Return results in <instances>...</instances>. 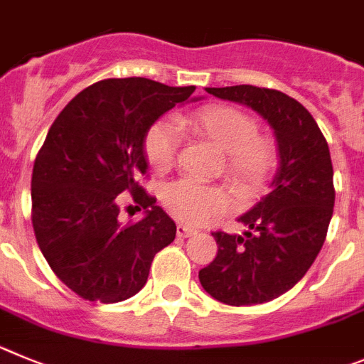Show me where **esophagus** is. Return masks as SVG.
<instances>
[{
    "instance_id": "esophagus-1",
    "label": "esophagus",
    "mask_w": 364,
    "mask_h": 364,
    "mask_svg": "<svg viewBox=\"0 0 364 364\" xmlns=\"http://www.w3.org/2000/svg\"><path fill=\"white\" fill-rule=\"evenodd\" d=\"M176 232H178V237H190V235L196 234V228L186 227V225H181V223H179L178 228H176Z\"/></svg>"
}]
</instances>
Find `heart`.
<instances>
[{"label":"heart","mask_w":364,"mask_h":364,"mask_svg":"<svg viewBox=\"0 0 364 364\" xmlns=\"http://www.w3.org/2000/svg\"><path fill=\"white\" fill-rule=\"evenodd\" d=\"M181 130H190L225 152V178L239 196H255L268 185L277 165L276 145L261 136L250 114L230 105H206L172 121H156L145 134L143 152L156 172L174 166L181 145ZM163 205L179 221L198 225L227 210L230 201L218 186L188 179L170 183L161 194Z\"/></svg>","instance_id":"1"}]
</instances>
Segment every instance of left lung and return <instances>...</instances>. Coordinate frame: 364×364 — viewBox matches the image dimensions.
<instances>
[{
    "label": "left lung",
    "instance_id": "obj_1",
    "mask_svg": "<svg viewBox=\"0 0 364 364\" xmlns=\"http://www.w3.org/2000/svg\"><path fill=\"white\" fill-rule=\"evenodd\" d=\"M221 100L250 107L274 129L279 168L270 194L237 218L243 235L212 232L218 255L199 270L214 299L250 306L276 299L309 272L325 243L336 201L328 143L299 101L254 85L206 88Z\"/></svg>",
    "mask_w": 364,
    "mask_h": 364
}]
</instances>
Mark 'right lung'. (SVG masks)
Returning <instances> with one entry per match:
<instances>
[{
    "mask_svg": "<svg viewBox=\"0 0 364 364\" xmlns=\"http://www.w3.org/2000/svg\"><path fill=\"white\" fill-rule=\"evenodd\" d=\"M194 87L112 77L81 90L52 123L32 170V227L52 272L87 301L117 303L146 283L176 223L137 183L149 163L145 134ZM147 210L121 225L119 193Z\"/></svg>",
    "mask_w": 364,
    "mask_h": 364,
    "instance_id": "1",
    "label": "right lung"
}]
</instances>
